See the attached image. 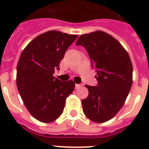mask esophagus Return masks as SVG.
Returning <instances> with one entry per match:
<instances>
[{
	"label": "esophagus",
	"instance_id": "obj_1",
	"mask_svg": "<svg viewBox=\"0 0 149 149\" xmlns=\"http://www.w3.org/2000/svg\"><path fill=\"white\" fill-rule=\"evenodd\" d=\"M81 86H82V84H75V88L76 89L79 88H81Z\"/></svg>",
	"mask_w": 149,
	"mask_h": 149
}]
</instances>
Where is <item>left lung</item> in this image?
Here are the masks:
<instances>
[{"instance_id": "1", "label": "left lung", "mask_w": 149, "mask_h": 149, "mask_svg": "<svg viewBox=\"0 0 149 149\" xmlns=\"http://www.w3.org/2000/svg\"><path fill=\"white\" fill-rule=\"evenodd\" d=\"M76 45L88 53L95 69L97 86L86 84L88 96L81 101L89 119L103 123L111 119L123 106L132 84V65L128 52L110 34L97 31L81 35Z\"/></svg>"}]
</instances>
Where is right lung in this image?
<instances>
[{
    "mask_svg": "<svg viewBox=\"0 0 149 149\" xmlns=\"http://www.w3.org/2000/svg\"><path fill=\"white\" fill-rule=\"evenodd\" d=\"M78 35L49 31L36 37L24 49L17 66V87L31 115L41 122H54L63 112L73 92V81L53 76Z\"/></svg>",
    "mask_w": 149,
    "mask_h": 149,
    "instance_id": "add662e5",
    "label": "right lung"
}]
</instances>
